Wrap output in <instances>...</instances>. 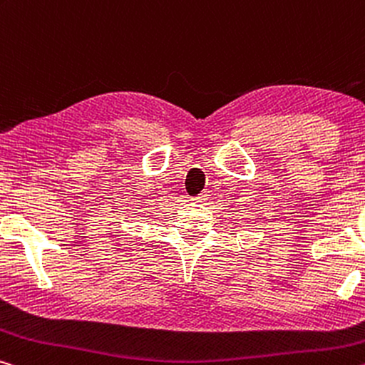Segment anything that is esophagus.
I'll use <instances>...</instances> for the list:
<instances>
[{"mask_svg": "<svg viewBox=\"0 0 365 365\" xmlns=\"http://www.w3.org/2000/svg\"><path fill=\"white\" fill-rule=\"evenodd\" d=\"M206 200H207V195L206 193H201L200 196H196V198H193V201H196V203H205Z\"/></svg>", "mask_w": 365, "mask_h": 365, "instance_id": "1", "label": "esophagus"}]
</instances>
